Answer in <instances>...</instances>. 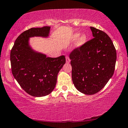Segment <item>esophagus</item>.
Returning a JSON list of instances; mask_svg holds the SVG:
<instances>
[{"label":"esophagus","instance_id":"34e87169","mask_svg":"<svg viewBox=\"0 0 128 128\" xmlns=\"http://www.w3.org/2000/svg\"><path fill=\"white\" fill-rule=\"evenodd\" d=\"M66 60L67 63H70V58H69V56H66Z\"/></svg>","mask_w":128,"mask_h":128}]
</instances>
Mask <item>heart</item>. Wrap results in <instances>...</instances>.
Segmentation results:
<instances>
[{
    "label": "heart",
    "mask_w": 128,
    "mask_h": 128,
    "mask_svg": "<svg viewBox=\"0 0 128 128\" xmlns=\"http://www.w3.org/2000/svg\"><path fill=\"white\" fill-rule=\"evenodd\" d=\"M79 36L80 37H79ZM78 38L79 39L78 41H77V45L78 46L82 45L87 41V36L85 34H82L80 36V33H76L73 34L72 37L73 41H76Z\"/></svg>",
    "instance_id": "obj_1"
}]
</instances>
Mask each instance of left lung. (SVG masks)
<instances>
[{"mask_svg":"<svg viewBox=\"0 0 128 128\" xmlns=\"http://www.w3.org/2000/svg\"><path fill=\"white\" fill-rule=\"evenodd\" d=\"M94 38L70 54L72 80L76 88L86 95L100 91L114 75L116 50L107 34L90 27Z\"/></svg>","mask_w":128,"mask_h":128,"instance_id":"8db88e82","label":"left lung"}]
</instances>
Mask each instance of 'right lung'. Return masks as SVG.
<instances>
[{"label": "right lung", "mask_w": 128, "mask_h": 128, "mask_svg": "<svg viewBox=\"0 0 128 128\" xmlns=\"http://www.w3.org/2000/svg\"><path fill=\"white\" fill-rule=\"evenodd\" d=\"M50 26L32 28L18 36L10 53L11 71L21 87L29 95L41 97L49 95L56 86L57 75L66 62L64 56L46 57L29 45V38L46 37Z\"/></svg>", "instance_id": "obj_1"}]
</instances>
